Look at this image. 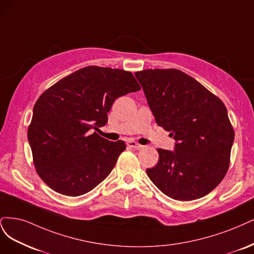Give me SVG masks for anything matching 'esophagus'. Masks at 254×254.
I'll list each match as a JSON object with an SVG mask.
<instances>
[{
  "label": "esophagus",
  "instance_id": "1",
  "mask_svg": "<svg viewBox=\"0 0 254 254\" xmlns=\"http://www.w3.org/2000/svg\"><path fill=\"white\" fill-rule=\"evenodd\" d=\"M127 145L128 146V148H134V149H140V148H142L141 144H139V143H137L136 141H133V140L127 141Z\"/></svg>",
  "mask_w": 254,
  "mask_h": 254
}]
</instances>
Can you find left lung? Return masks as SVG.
I'll use <instances>...</instances> for the list:
<instances>
[{
    "mask_svg": "<svg viewBox=\"0 0 254 254\" xmlns=\"http://www.w3.org/2000/svg\"><path fill=\"white\" fill-rule=\"evenodd\" d=\"M156 124L176 141L158 149L146 174L169 197L189 201L209 194L230 163L234 129L224 102L191 76L175 68L135 72Z\"/></svg>",
    "mask_w": 254,
    "mask_h": 254,
    "instance_id": "1",
    "label": "left lung"
}]
</instances>
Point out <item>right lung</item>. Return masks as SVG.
Instances as JSON below:
<instances>
[{
  "label": "right lung",
  "instance_id": "add662e5",
  "mask_svg": "<svg viewBox=\"0 0 254 254\" xmlns=\"http://www.w3.org/2000/svg\"><path fill=\"white\" fill-rule=\"evenodd\" d=\"M139 89L130 71L86 66L39 97L27 137L37 173L51 189L80 196L109 176L126 143L93 129L105 126L117 98Z\"/></svg>",
  "mask_w": 254,
  "mask_h": 254
}]
</instances>
